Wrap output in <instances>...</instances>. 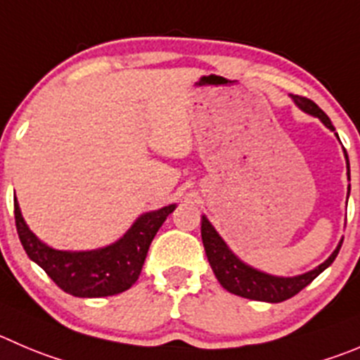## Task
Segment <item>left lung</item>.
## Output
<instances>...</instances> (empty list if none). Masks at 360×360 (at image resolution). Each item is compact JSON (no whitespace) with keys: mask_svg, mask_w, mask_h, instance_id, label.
I'll return each mask as SVG.
<instances>
[{"mask_svg":"<svg viewBox=\"0 0 360 360\" xmlns=\"http://www.w3.org/2000/svg\"><path fill=\"white\" fill-rule=\"evenodd\" d=\"M292 98L304 112H307V115L311 116H316V118L321 120V123H323L327 129L336 131L334 125L330 123V120H328V116L325 115L313 101H309V98L306 97H300V95H292ZM345 157H347L348 178H350V166H348L347 150H345ZM348 193H350V187H348ZM201 238H203L208 263H210L212 270H214L215 277H217V281L222 285V288L228 290L229 293L244 297V299L262 300V302H283V300L297 295L300 290L306 288L314 277L320 276V274L336 259L338 252H340L341 249V244H343V240H341L340 244H338L336 251L332 252V255L328 256L321 265H318L316 269L309 270V272L306 274H300V276L295 277H277L262 272V270L252 269L248 263L242 262L238 256H235L205 215L201 217Z\"/></svg>","mask_w":360,"mask_h":360,"instance_id":"1","label":"left lung"}]
</instances>
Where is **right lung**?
Segmentation results:
<instances>
[{"label": "right lung", "instance_id": "obj_1", "mask_svg": "<svg viewBox=\"0 0 360 360\" xmlns=\"http://www.w3.org/2000/svg\"><path fill=\"white\" fill-rule=\"evenodd\" d=\"M176 205L146 212L115 244L94 251H58L40 242L24 222L17 200L13 214L20 244L30 259L42 266L63 292L74 297H108L131 288L141 274L146 252Z\"/></svg>", "mask_w": 360, "mask_h": 360}]
</instances>
